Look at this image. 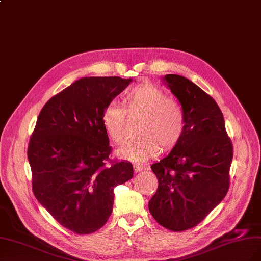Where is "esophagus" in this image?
Here are the masks:
<instances>
[{"label":"esophagus","instance_id":"34e87169","mask_svg":"<svg viewBox=\"0 0 261 261\" xmlns=\"http://www.w3.org/2000/svg\"><path fill=\"white\" fill-rule=\"evenodd\" d=\"M133 167H134V172H135V173H138V172H140V170H142V169H143V165L138 164V163L134 164V165H133Z\"/></svg>","mask_w":261,"mask_h":261}]
</instances>
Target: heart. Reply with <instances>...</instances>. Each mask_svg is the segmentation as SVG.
Wrapping results in <instances>:
<instances>
[{"mask_svg": "<svg viewBox=\"0 0 261 261\" xmlns=\"http://www.w3.org/2000/svg\"><path fill=\"white\" fill-rule=\"evenodd\" d=\"M127 113L142 115L139 138L129 141L118 151L120 158L146 161L155 158L162 147L168 151L180 142L186 127L181 106L170 99L158 85L142 82L123 94V106L109 102L102 110L101 123L108 136L116 145L126 140Z\"/></svg>", "mask_w": 261, "mask_h": 261, "instance_id": "obj_1", "label": "heart"}]
</instances>
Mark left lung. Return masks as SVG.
Segmentation results:
<instances>
[{"mask_svg": "<svg viewBox=\"0 0 261 261\" xmlns=\"http://www.w3.org/2000/svg\"><path fill=\"white\" fill-rule=\"evenodd\" d=\"M163 80L181 103L186 127L170 153L151 165L159 187L149 211L162 227L178 232L199 224L226 196L233 147L208 94L181 75Z\"/></svg>", "mask_w": 261, "mask_h": 261, "instance_id": "left-lung-1", "label": "left lung"}]
</instances>
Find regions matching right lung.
Segmentation results:
<instances>
[{"mask_svg":"<svg viewBox=\"0 0 261 261\" xmlns=\"http://www.w3.org/2000/svg\"><path fill=\"white\" fill-rule=\"evenodd\" d=\"M132 79L82 77L53 96L29 141L32 190L62 227L89 234L112 213L114 188L133 178L129 162L110 160L103 108Z\"/></svg>","mask_w":261,"mask_h":261,"instance_id":"right-lung-1","label":"right lung"}]
</instances>
